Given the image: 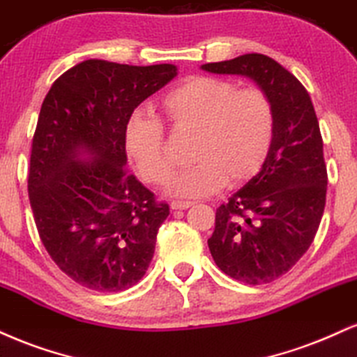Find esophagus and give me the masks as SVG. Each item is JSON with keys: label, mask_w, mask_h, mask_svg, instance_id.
<instances>
[{"label": "esophagus", "mask_w": 357, "mask_h": 357, "mask_svg": "<svg viewBox=\"0 0 357 357\" xmlns=\"http://www.w3.org/2000/svg\"><path fill=\"white\" fill-rule=\"evenodd\" d=\"M192 205V202H188V200H174V202H170V207L174 208V211H185Z\"/></svg>", "instance_id": "esophagus-1"}]
</instances>
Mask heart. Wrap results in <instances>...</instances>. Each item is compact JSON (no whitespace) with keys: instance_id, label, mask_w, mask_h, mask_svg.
<instances>
[{"instance_id":"1","label":"heart","mask_w":357,"mask_h":357,"mask_svg":"<svg viewBox=\"0 0 357 357\" xmlns=\"http://www.w3.org/2000/svg\"><path fill=\"white\" fill-rule=\"evenodd\" d=\"M163 120L174 132L194 133L190 169L169 183L172 195H211L229 182L245 185L269 158L275 135L272 100L261 88H237L230 79L188 78L162 98ZM125 152L140 177L163 183L172 174L160 121L132 119L125 128Z\"/></svg>"}]
</instances>
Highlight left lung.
Returning a JSON list of instances; mask_svg holds the SVG:
<instances>
[{
	"label": "left lung",
	"mask_w": 357,
	"mask_h": 357,
	"mask_svg": "<svg viewBox=\"0 0 357 357\" xmlns=\"http://www.w3.org/2000/svg\"><path fill=\"white\" fill-rule=\"evenodd\" d=\"M200 68L250 78L274 105L269 158L257 177L217 208L207 241L229 278L249 286L272 282L307 252L324 213L328 170L311 96L291 71L261 53Z\"/></svg>",
	"instance_id": "8db88e82"
}]
</instances>
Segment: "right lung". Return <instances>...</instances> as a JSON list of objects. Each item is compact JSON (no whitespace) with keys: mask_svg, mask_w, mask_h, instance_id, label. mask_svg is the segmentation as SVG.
<instances>
[{"mask_svg":"<svg viewBox=\"0 0 357 357\" xmlns=\"http://www.w3.org/2000/svg\"><path fill=\"white\" fill-rule=\"evenodd\" d=\"M175 77L170 63L85 60L53 83L41 105L29 204L50 257L91 291L135 286L153 257L170 208L128 172L123 138L133 110Z\"/></svg>","mask_w":357,"mask_h":357,"instance_id":"add662e5","label":"right lung"}]
</instances>
